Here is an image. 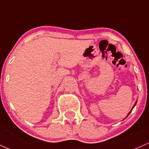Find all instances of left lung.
I'll list each match as a JSON object with an SVG mask.
<instances>
[{
    "label": "left lung",
    "instance_id": "1",
    "mask_svg": "<svg viewBox=\"0 0 149 149\" xmlns=\"http://www.w3.org/2000/svg\"><path fill=\"white\" fill-rule=\"evenodd\" d=\"M136 103H135V104H134V106H133V108H132V109H133V108H134V106H136ZM131 111H130V113H129V114H128V115H130V113H131Z\"/></svg>",
    "mask_w": 149,
    "mask_h": 149
}]
</instances>
